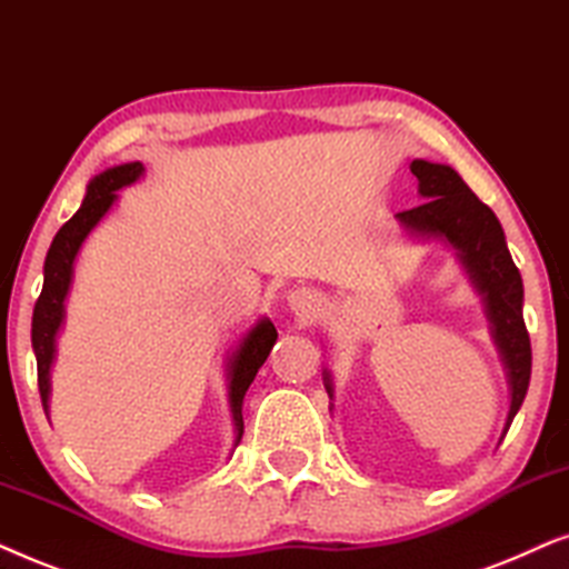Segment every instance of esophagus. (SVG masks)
Returning <instances> with one entry per match:
<instances>
[{
    "mask_svg": "<svg viewBox=\"0 0 569 569\" xmlns=\"http://www.w3.org/2000/svg\"><path fill=\"white\" fill-rule=\"evenodd\" d=\"M317 301H320L317 299V293L309 289H297L291 293V307L297 315H309L317 307Z\"/></svg>",
    "mask_w": 569,
    "mask_h": 569,
    "instance_id": "esophagus-1",
    "label": "esophagus"
}]
</instances>
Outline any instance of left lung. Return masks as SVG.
Instances as JSON below:
<instances>
[{
    "label": "left lung",
    "instance_id": "1",
    "mask_svg": "<svg viewBox=\"0 0 569 569\" xmlns=\"http://www.w3.org/2000/svg\"><path fill=\"white\" fill-rule=\"evenodd\" d=\"M411 171L419 179L423 202L411 210H400L396 218L413 233L445 237L456 244L479 289L487 293L495 336L510 367V429L531 382V338L522 320V280L505 244V231L491 208L483 206L450 166L413 161Z\"/></svg>",
    "mask_w": 569,
    "mask_h": 569
}]
</instances>
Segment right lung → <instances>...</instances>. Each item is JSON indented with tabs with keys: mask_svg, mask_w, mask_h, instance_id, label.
<instances>
[{
	"mask_svg": "<svg viewBox=\"0 0 569 569\" xmlns=\"http://www.w3.org/2000/svg\"><path fill=\"white\" fill-rule=\"evenodd\" d=\"M140 173H142V163H124V166H117V169L103 171L101 177H96L88 184L86 200H82L78 213H74L70 221L57 231L54 241H51L47 262H43V289H41V297L36 301L33 330H30V336H33L36 361H38V392H41L43 411H49V369H51V361H54L57 330L64 317V299L72 283L74 257H78V249L82 241H86L90 229H93V226L106 216V210L113 206V200H117V189H121L124 184H132ZM276 338L278 332L272 328V322L262 320L244 338L239 353L233 356L231 408H233V419H237L239 439H241V431H244L241 400H244V392L249 390V385H252L257 369L262 367L264 359H268Z\"/></svg>",
	"mask_w": 569,
	"mask_h": 569,
	"instance_id": "1",
	"label": "right lung"
}]
</instances>
